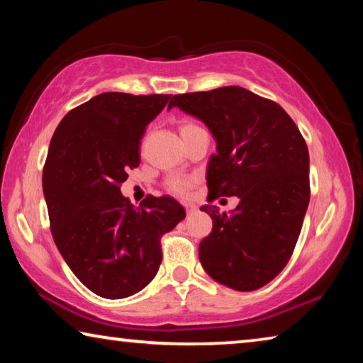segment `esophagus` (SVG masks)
Returning a JSON list of instances; mask_svg holds the SVG:
<instances>
[{"label":"esophagus","mask_w":363,"mask_h":363,"mask_svg":"<svg viewBox=\"0 0 363 363\" xmlns=\"http://www.w3.org/2000/svg\"><path fill=\"white\" fill-rule=\"evenodd\" d=\"M184 206H186V211L189 213V215H191V213H194L195 210H197V206L192 205V203H186Z\"/></svg>","instance_id":"obj_1"}]
</instances>
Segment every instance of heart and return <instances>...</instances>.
Returning <instances> with one entry per match:
<instances>
[{
	"label": "heart",
	"mask_w": 363,
	"mask_h": 363,
	"mask_svg": "<svg viewBox=\"0 0 363 363\" xmlns=\"http://www.w3.org/2000/svg\"><path fill=\"white\" fill-rule=\"evenodd\" d=\"M194 128H197V125L192 123H184V124H181L179 130L186 132V130L194 129ZM192 186H194V181L189 179V177H172V179L166 182V189H168V192L179 195V197H186V195H189Z\"/></svg>",
	"instance_id": "b5f03b06"
}]
</instances>
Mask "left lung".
<instances>
[{"mask_svg":"<svg viewBox=\"0 0 363 363\" xmlns=\"http://www.w3.org/2000/svg\"><path fill=\"white\" fill-rule=\"evenodd\" d=\"M172 106L203 121L216 140L208 202L239 197L231 215L216 205L200 208L213 220L200 263L231 289H260L283 272L301 234L310 200L307 143L278 103L235 85L174 95Z\"/></svg>","mask_w":363,"mask_h":363,"instance_id":"left-lung-1","label":"left lung"}]
</instances>
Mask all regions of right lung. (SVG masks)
I'll return each instance as SVG.
<instances>
[{
    "label": "right lung",
    "instance_id": "right-lung-1",
    "mask_svg": "<svg viewBox=\"0 0 363 363\" xmlns=\"http://www.w3.org/2000/svg\"><path fill=\"white\" fill-rule=\"evenodd\" d=\"M171 95L106 91L69 111L43 168L51 234L67 267L105 298L142 291L161 264V238L186 218L172 197L134 206L121 194L140 164V140Z\"/></svg>",
    "mask_w": 363,
    "mask_h": 363
}]
</instances>
